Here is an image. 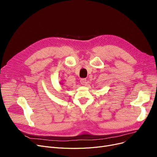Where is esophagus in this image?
<instances>
[{"label": "esophagus", "instance_id": "1", "mask_svg": "<svg viewBox=\"0 0 157 157\" xmlns=\"http://www.w3.org/2000/svg\"><path fill=\"white\" fill-rule=\"evenodd\" d=\"M80 82H81V85H86V79H85V78H82V79H80Z\"/></svg>", "mask_w": 157, "mask_h": 157}]
</instances>
